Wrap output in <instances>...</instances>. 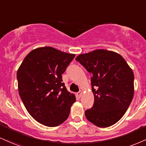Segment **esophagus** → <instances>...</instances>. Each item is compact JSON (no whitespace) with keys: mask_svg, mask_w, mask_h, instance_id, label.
Masks as SVG:
<instances>
[{"mask_svg":"<svg viewBox=\"0 0 146 146\" xmlns=\"http://www.w3.org/2000/svg\"><path fill=\"white\" fill-rule=\"evenodd\" d=\"M78 96H79V97H82V92H78Z\"/></svg>","mask_w":146,"mask_h":146,"instance_id":"esophagus-1","label":"esophagus"}]
</instances>
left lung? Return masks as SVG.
<instances>
[{
  "instance_id": "1",
  "label": "left lung",
  "mask_w": 146,
  "mask_h": 146,
  "mask_svg": "<svg viewBox=\"0 0 146 146\" xmlns=\"http://www.w3.org/2000/svg\"><path fill=\"white\" fill-rule=\"evenodd\" d=\"M90 73L93 107L85 111L88 120L108 127L120 120L134 95V74L122 56L106 50H95L75 58Z\"/></svg>"
}]
</instances>
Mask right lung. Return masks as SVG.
Returning a JSON list of instances; mask_svg holds the SVG:
<instances>
[{"label":"right lung","instance_id":"1","mask_svg":"<svg viewBox=\"0 0 146 146\" xmlns=\"http://www.w3.org/2000/svg\"><path fill=\"white\" fill-rule=\"evenodd\" d=\"M75 56L52 47H38L26 56L17 70L21 99L30 115L43 125L54 127L63 123L76 101L62 80Z\"/></svg>","mask_w":146,"mask_h":146}]
</instances>
